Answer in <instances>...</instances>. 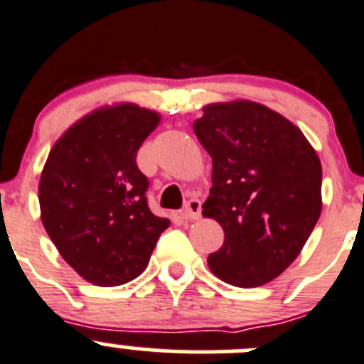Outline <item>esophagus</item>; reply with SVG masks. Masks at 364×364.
<instances>
[{"label":"esophagus","instance_id":"esophagus-1","mask_svg":"<svg viewBox=\"0 0 364 364\" xmlns=\"http://www.w3.org/2000/svg\"><path fill=\"white\" fill-rule=\"evenodd\" d=\"M182 218L187 221H198L201 218V203L200 200H189L186 208L182 210Z\"/></svg>","mask_w":364,"mask_h":364}]
</instances>
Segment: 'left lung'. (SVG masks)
Segmentation results:
<instances>
[{
  "label": "left lung",
  "mask_w": 364,
  "mask_h": 364,
  "mask_svg": "<svg viewBox=\"0 0 364 364\" xmlns=\"http://www.w3.org/2000/svg\"><path fill=\"white\" fill-rule=\"evenodd\" d=\"M193 131L212 157L201 214L225 232L208 269L240 289L265 285L299 257L318 221V156L289 118L246 99L207 104Z\"/></svg>",
  "instance_id": "1"
}]
</instances>
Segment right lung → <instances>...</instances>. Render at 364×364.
<instances>
[{
    "label": "right lung",
    "instance_id": "1",
    "mask_svg": "<svg viewBox=\"0 0 364 364\" xmlns=\"http://www.w3.org/2000/svg\"><path fill=\"white\" fill-rule=\"evenodd\" d=\"M161 114L134 102L97 107L56 139L38 182L41 219L65 262L88 283L117 287L146 269L170 219L154 215L136 164Z\"/></svg>",
    "mask_w": 364,
    "mask_h": 364
}]
</instances>
